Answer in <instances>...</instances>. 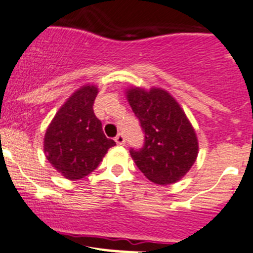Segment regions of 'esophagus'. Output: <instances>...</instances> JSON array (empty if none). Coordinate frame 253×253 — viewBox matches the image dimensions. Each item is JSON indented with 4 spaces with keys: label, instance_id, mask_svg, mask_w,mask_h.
<instances>
[{
    "label": "esophagus",
    "instance_id": "1",
    "mask_svg": "<svg viewBox=\"0 0 253 253\" xmlns=\"http://www.w3.org/2000/svg\"><path fill=\"white\" fill-rule=\"evenodd\" d=\"M115 141H116V143H118V145H124L125 141H126V138H125V136L122 135V133H118V135L115 137Z\"/></svg>",
    "mask_w": 253,
    "mask_h": 253
}]
</instances>
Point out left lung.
Segmentation results:
<instances>
[{
  "label": "left lung",
  "instance_id": "1",
  "mask_svg": "<svg viewBox=\"0 0 253 253\" xmlns=\"http://www.w3.org/2000/svg\"><path fill=\"white\" fill-rule=\"evenodd\" d=\"M126 93L145 133L143 146L129 150L132 159L152 183H176L197 160L194 128L179 103L166 90L132 87Z\"/></svg>",
  "mask_w": 253,
  "mask_h": 253
}]
</instances>
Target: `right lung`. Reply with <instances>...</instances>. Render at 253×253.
I'll return each mask as SVG.
<instances>
[{
    "label": "right lung",
    "mask_w": 253,
    "mask_h": 253,
    "mask_svg": "<svg viewBox=\"0 0 253 253\" xmlns=\"http://www.w3.org/2000/svg\"><path fill=\"white\" fill-rule=\"evenodd\" d=\"M95 85H83L70 95L50 122L44 152L53 168L69 180H79L97 169L116 142L107 138L93 111Z\"/></svg>",
    "instance_id": "1"
}]
</instances>
